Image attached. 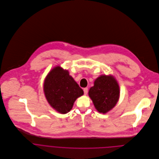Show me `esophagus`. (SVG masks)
<instances>
[{
  "label": "esophagus",
  "mask_w": 159,
  "mask_h": 159,
  "mask_svg": "<svg viewBox=\"0 0 159 159\" xmlns=\"http://www.w3.org/2000/svg\"><path fill=\"white\" fill-rule=\"evenodd\" d=\"M84 94L87 95L88 93V88H84Z\"/></svg>",
  "instance_id": "1"
}]
</instances>
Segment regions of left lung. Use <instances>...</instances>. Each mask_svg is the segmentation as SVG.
Segmentation results:
<instances>
[{
    "instance_id": "obj_1",
    "label": "left lung",
    "mask_w": 159,
    "mask_h": 159,
    "mask_svg": "<svg viewBox=\"0 0 159 159\" xmlns=\"http://www.w3.org/2000/svg\"><path fill=\"white\" fill-rule=\"evenodd\" d=\"M89 95L97 111L105 114L112 110L119 100V84L114 76L102 75L94 81V85L90 89Z\"/></svg>"
}]
</instances>
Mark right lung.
I'll return each mask as SVG.
<instances>
[{
  "label": "right lung",
  "instance_id": "1",
  "mask_svg": "<svg viewBox=\"0 0 159 159\" xmlns=\"http://www.w3.org/2000/svg\"><path fill=\"white\" fill-rule=\"evenodd\" d=\"M43 92L50 106L61 114H67L72 109L75 100L84 94L67 70L60 66L52 69L46 76Z\"/></svg>",
  "mask_w": 159,
  "mask_h": 159
}]
</instances>
